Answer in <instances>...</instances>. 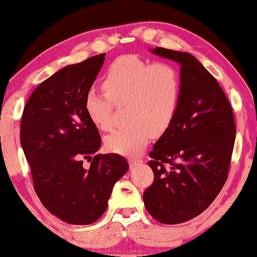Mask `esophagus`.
Listing matches in <instances>:
<instances>
[{"instance_id": "1", "label": "esophagus", "mask_w": 257, "mask_h": 257, "mask_svg": "<svg viewBox=\"0 0 257 257\" xmlns=\"http://www.w3.org/2000/svg\"><path fill=\"white\" fill-rule=\"evenodd\" d=\"M143 162V160L140 158H137V156H130L128 158V163L131 166H136V165H139V163Z\"/></svg>"}]
</instances>
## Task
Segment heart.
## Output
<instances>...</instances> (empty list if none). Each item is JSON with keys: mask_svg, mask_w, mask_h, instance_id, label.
Listing matches in <instances>:
<instances>
[{"mask_svg": "<svg viewBox=\"0 0 257 257\" xmlns=\"http://www.w3.org/2000/svg\"><path fill=\"white\" fill-rule=\"evenodd\" d=\"M105 92L90 89L84 107L96 127H112L114 105L126 104L128 124L105 138V147L119 154L139 153L152 132L166 131L176 114L181 99L182 80L177 68L169 62H154L128 54L109 66L103 80Z\"/></svg>", "mask_w": 257, "mask_h": 257, "instance_id": "obj_1", "label": "heart"}]
</instances>
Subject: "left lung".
Here are the masks:
<instances>
[{
	"label": "left lung",
	"instance_id": "1",
	"mask_svg": "<svg viewBox=\"0 0 257 257\" xmlns=\"http://www.w3.org/2000/svg\"><path fill=\"white\" fill-rule=\"evenodd\" d=\"M152 52L181 65L182 91L176 114L150 152L154 181L144 203L158 221L181 224L205 211L224 187L235 120L218 81L193 55L163 47Z\"/></svg>",
	"mask_w": 257,
	"mask_h": 257
}]
</instances>
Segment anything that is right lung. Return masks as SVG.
Listing matches in <instances>:
<instances>
[{
  "label": "right lung",
  "mask_w": 257,
  "mask_h": 257,
  "mask_svg": "<svg viewBox=\"0 0 257 257\" xmlns=\"http://www.w3.org/2000/svg\"><path fill=\"white\" fill-rule=\"evenodd\" d=\"M105 53L67 66L37 87L24 106L21 145L33 188L48 212L73 225L102 217L113 185L128 169L116 153L96 154L101 136L84 107ZM91 167L84 169L83 160Z\"/></svg>",
  "instance_id": "right-lung-1"
}]
</instances>
